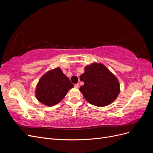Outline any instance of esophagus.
<instances>
[{
    "label": "esophagus",
    "instance_id": "1",
    "mask_svg": "<svg viewBox=\"0 0 153 153\" xmlns=\"http://www.w3.org/2000/svg\"><path fill=\"white\" fill-rule=\"evenodd\" d=\"M79 87H80L79 84H75V87H76V88H78Z\"/></svg>",
    "mask_w": 153,
    "mask_h": 153
}]
</instances>
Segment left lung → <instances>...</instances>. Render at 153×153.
Returning <instances> with one entry per match:
<instances>
[{
	"label": "left lung",
	"mask_w": 153,
	"mask_h": 153,
	"mask_svg": "<svg viewBox=\"0 0 153 153\" xmlns=\"http://www.w3.org/2000/svg\"><path fill=\"white\" fill-rule=\"evenodd\" d=\"M84 69L80 76L84 85L80 87V91L87 102L96 106L112 103L120 92L117 77L101 63L93 62Z\"/></svg>",
	"instance_id": "1"
}]
</instances>
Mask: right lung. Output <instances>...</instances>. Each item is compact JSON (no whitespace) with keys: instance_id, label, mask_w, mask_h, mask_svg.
<instances>
[{"instance_id":"right-lung-1","label":"right lung","mask_w":153,"mask_h":153,"mask_svg":"<svg viewBox=\"0 0 153 153\" xmlns=\"http://www.w3.org/2000/svg\"><path fill=\"white\" fill-rule=\"evenodd\" d=\"M73 87L61 69L56 68L41 77L36 85L35 95L39 102L52 106L59 103Z\"/></svg>"}]
</instances>
